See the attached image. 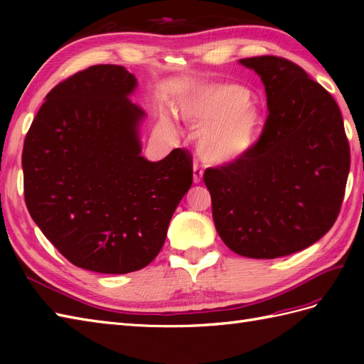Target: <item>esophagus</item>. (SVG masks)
I'll list each match as a JSON object with an SVG mask.
<instances>
[{"label": "esophagus", "mask_w": 364, "mask_h": 364, "mask_svg": "<svg viewBox=\"0 0 364 364\" xmlns=\"http://www.w3.org/2000/svg\"><path fill=\"white\" fill-rule=\"evenodd\" d=\"M202 176H203L202 167H198L197 164H194V183L198 184L200 181H202Z\"/></svg>", "instance_id": "esophagus-1"}]
</instances>
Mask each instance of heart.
Returning <instances> with one entry per match:
<instances>
[{
    "mask_svg": "<svg viewBox=\"0 0 364 364\" xmlns=\"http://www.w3.org/2000/svg\"><path fill=\"white\" fill-rule=\"evenodd\" d=\"M176 117L200 129L198 151L213 164H227L249 153L258 142L264 114L250 90L235 82L196 84L178 98ZM159 127L167 134L173 125L162 115Z\"/></svg>",
    "mask_w": 364,
    "mask_h": 364,
    "instance_id": "heart-1",
    "label": "heart"
}]
</instances>
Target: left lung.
Wrapping results in <instances>:
<instances>
[{"mask_svg": "<svg viewBox=\"0 0 364 364\" xmlns=\"http://www.w3.org/2000/svg\"><path fill=\"white\" fill-rule=\"evenodd\" d=\"M239 63L261 76L269 115L253 149L206 168L203 181L228 249L272 259L306 249L333 227L350 149L333 97L304 68L277 56Z\"/></svg>", "mask_w": 364, "mask_h": 364, "instance_id": "1", "label": "left lung"}]
</instances>
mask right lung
Wrapping results in <instances>:
<instances>
[{
	"mask_svg": "<svg viewBox=\"0 0 364 364\" xmlns=\"http://www.w3.org/2000/svg\"><path fill=\"white\" fill-rule=\"evenodd\" d=\"M136 86L122 65L75 73L50 90L23 145L31 218L72 264L98 274L150 264L192 184L189 151L141 156Z\"/></svg>",
	"mask_w": 364,
	"mask_h": 364,
	"instance_id": "add662e5",
	"label": "right lung"
}]
</instances>
